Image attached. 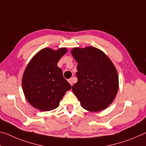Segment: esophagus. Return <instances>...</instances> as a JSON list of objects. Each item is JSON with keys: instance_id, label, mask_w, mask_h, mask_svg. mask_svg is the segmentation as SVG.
<instances>
[{"instance_id": "34e87169", "label": "esophagus", "mask_w": 146, "mask_h": 146, "mask_svg": "<svg viewBox=\"0 0 146 146\" xmlns=\"http://www.w3.org/2000/svg\"><path fill=\"white\" fill-rule=\"evenodd\" d=\"M68 82H69V84H70L71 86H72L73 85V78H69V79L68 80Z\"/></svg>"}]
</instances>
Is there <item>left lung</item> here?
I'll use <instances>...</instances> for the list:
<instances>
[{"mask_svg":"<svg viewBox=\"0 0 146 146\" xmlns=\"http://www.w3.org/2000/svg\"><path fill=\"white\" fill-rule=\"evenodd\" d=\"M71 52L78 62V81L72 86L73 93L84 109L91 112L105 109L118 91V75L114 65L96 47H76Z\"/></svg>","mask_w":146,"mask_h":146,"instance_id":"obj_1","label":"left lung"}]
</instances>
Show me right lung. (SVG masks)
I'll use <instances>...</instances> for the list:
<instances>
[{"mask_svg": "<svg viewBox=\"0 0 146 146\" xmlns=\"http://www.w3.org/2000/svg\"><path fill=\"white\" fill-rule=\"evenodd\" d=\"M68 51L45 48L34 55L27 65L22 78L25 96L31 105L41 111H50L59 106L66 92L71 88L57 63Z\"/></svg>", "mask_w": 146, "mask_h": 146, "instance_id": "obj_1", "label": "right lung"}]
</instances>
